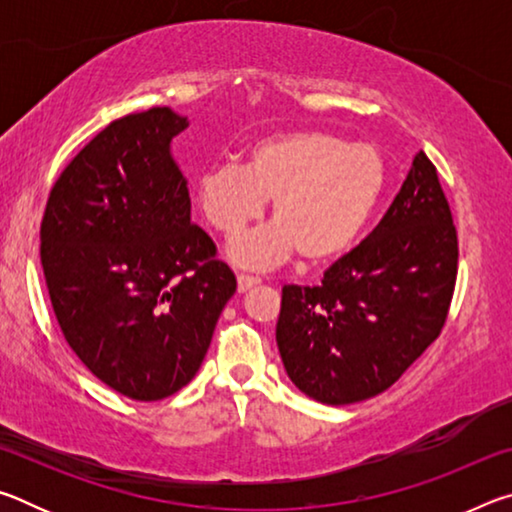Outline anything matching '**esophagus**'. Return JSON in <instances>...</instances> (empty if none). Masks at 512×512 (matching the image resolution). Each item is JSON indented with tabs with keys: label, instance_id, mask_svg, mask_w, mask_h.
<instances>
[{
	"label": "esophagus",
	"instance_id": "1",
	"mask_svg": "<svg viewBox=\"0 0 512 512\" xmlns=\"http://www.w3.org/2000/svg\"><path fill=\"white\" fill-rule=\"evenodd\" d=\"M259 282H262V280H259V277H255V275H244V273H241V275L237 277V289H239V293H244V291H248V289L257 287Z\"/></svg>",
	"mask_w": 512,
	"mask_h": 512
}]
</instances>
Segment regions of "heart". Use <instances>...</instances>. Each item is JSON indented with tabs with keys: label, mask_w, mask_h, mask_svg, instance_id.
Segmentation results:
<instances>
[{
	"label": "heart",
	"mask_w": 512,
	"mask_h": 512,
	"mask_svg": "<svg viewBox=\"0 0 512 512\" xmlns=\"http://www.w3.org/2000/svg\"><path fill=\"white\" fill-rule=\"evenodd\" d=\"M386 187L381 153L341 135L296 128L250 146L248 164L223 162L196 180L205 221L223 235H237L273 201L275 223L235 239L228 255L246 268H268L296 250L307 262L345 253Z\"/></svg>",
	"instance_id": "1"
}]
</instances>
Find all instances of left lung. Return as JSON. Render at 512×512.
<instances>
[{"label":"left lung","mask_w":512,"mask_h":512,"mask_svg":"<svg viewBox=\"0 0 512 512\" xmlns=\"http://www.w3.org/2000/svg\"><path fill=\"white\" fill-rule=\"evenodd\" d=\"M456 264L452 212L420 151L368 239L329 266L318 287L282 289L275 339L293 384L332 406L391 388L438 339Z\"/></svg>","instance_id":"left-lung-1"}]
</instances>
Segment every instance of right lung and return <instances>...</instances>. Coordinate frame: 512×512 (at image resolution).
Masks as SVG:
<instances>
[{
    "label": "right lung",
    "mask_w": 512,
    "mask_h": 512,
    "mask_svg": "<svg viewBox=\"0 0 512 512\" xmlns=\"http://www.w3.org/2000/svg\"><path fill=\"white\" fill-rule=\"evenodd\" d=\"M171 108L126 115L60 173L40 225V262L65 341L112 391L164 400L201 368L237 291L192 223Z\"/></svg>",
    "instance_id": "obj_1"
}]
</instances>
